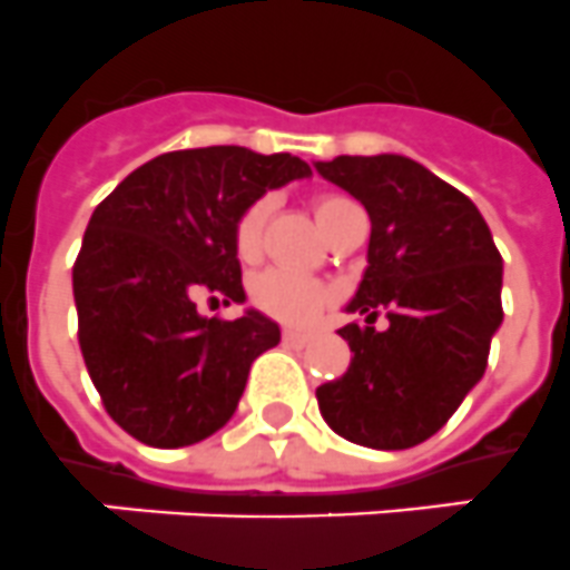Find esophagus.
I'll return each instance as SVG.
<instances>
[{
    "label": "esophagus",
    "mask_w": 570,
    "mask_h": 570,
    "mask_svg": "<svg viewBox=\"0 0 570 570\" xmlns=\"http://www.w3.org/2000/svg\"><path fill=\"white\" fill-rule=\"evenodd\" d=\"M284 343L286 346H306V343H309V335L297 330H284Z\"/></svg>",
    "instance_id": "obj_1"
}]
</instances>
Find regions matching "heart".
I'll use <instances>...</instances> for the list:
<instances>
[{"label": "heart", "mask_w": 570, "mask_h": 570, "mask_svg": "<svg viewBox=\"0 0 570 570\" xmlns=\"http://www.w3.org/2000/svg\"><path fill=\"white\" fill-rule=\"evenodd\" d=\"M348 198L341 196H321L315 198V218L321 224V229H326V224L341 213L343 207H348ZM266 218H269V198H261V202L249 204L240 218L235 222V255L240 261H253L261 249V235H264ZM253 301L258 309H264L266 315L278 317L286 323H306L317 315V312L326 306L330 301V289L317 281L304 278V275L286 273V269H269V273L258 275L253 284Z\"/></svg>", "instance_id": "b5f03b06"}]
</instances>
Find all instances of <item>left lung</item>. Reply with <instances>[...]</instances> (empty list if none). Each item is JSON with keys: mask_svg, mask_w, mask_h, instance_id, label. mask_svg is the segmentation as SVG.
<instances>
[{"mask_svg": "<svg viewBox=\"0 0 570 570\" xmlns=\"http://www.w3.org/2000/svg\"><path fill=\"white\" fill-rule=\"evenodd\" d=\"M366 207V273L337 335L355 352L346 374L317 386L332 432L368 449H412L438 434L480 383L502 323V258L469 196L406 156L315 161ZM381 311L386 331H374Z\"/></svg>", "mask_w": 570, "mask_h": 570, "instance_id": "8db88e82", "label": "left lung"}]
</instances>
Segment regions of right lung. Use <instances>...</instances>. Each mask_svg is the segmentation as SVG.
I'll return each instance as SVG.
<instances>
[{"label":"right lung","mask_w":570,"mask_h":570,"mask_svg":"<svg viewBox=\"0 0 570 570\" xmlns=\"http://www.w3.org/2000/svg\"><path fill=\"white\" fill-rule=\"evenodd\" d=\"M312 176L289 153L202 147L132 170L94 209L73 264L79 346L107 414L136 440L178 449L215 434L278 323L204 317L198 297L244 304L235 222L266 189Z\"/></svg>","instance_id":"1"}]
</instances>
